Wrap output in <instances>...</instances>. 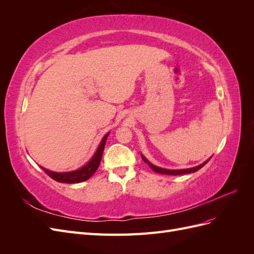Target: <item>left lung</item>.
Listing matches in <instances>:
<instances>
[{"label": "left lung", "mask_w": 254, "mask_h": 254, "mask_svg": "<svg viewBox=\"0 0 254 254\" xmlns=\"http://www.w3.org/2000/svg\"><path fill=\"white\" fill-rule=\"evenodd\" d=\"M142 159H143L144 162H146V163H147V164L150 166V168H151V170H152L153 172L159 173V174H163V175H173V176L184 175V174H190V173H195V172H197L198 170H200V168H201L202 166H204V165L207 163V161H209V160H206L204 163H202V164H200V165H198V166H196V167L187 168V170H165V168H161V167H158V166H155L153 164H151V163L149 162V161H148L147 159H146L144 156H142Z\"/></svg>", "instance_id": "left-lung-1"}]
</instances>
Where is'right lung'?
I'll return each instance as SVG.
<instances>
[{"label":"right lung","mask_w":254,"mask_h":254,"mask_svg":"<svg viewBox=\"0 0 254 254\" xmlns=\"http://www.w3.org/2000/svg\"><path fill=\"white\" fill-rule=\"evenodd\" d=\"M108 135H109V132L103 137V140H102L101 144H99L96 152L94 153V156L91 158V160L86 165L79 168V170H76L73 172H66V173H55V172L49 171V170H47V168H44L42 166H41V168L45 172V174H48L52 179H54L57 182L79 183L82 181H86L97 171L99 163H101L102 156H103L104 148H105V144H106Z\"/></svg>","instance_id":"1"}]
</instances>
